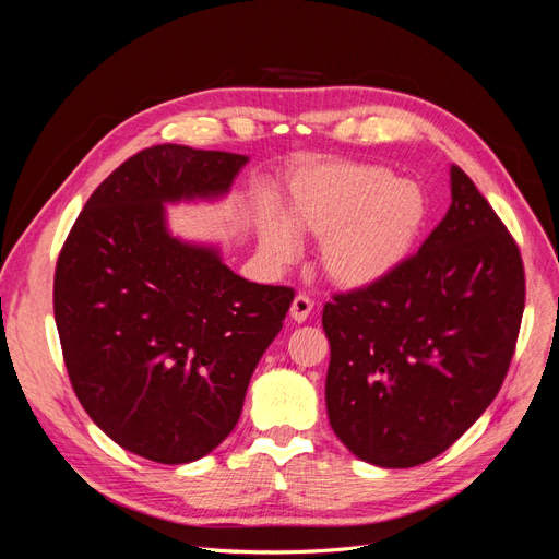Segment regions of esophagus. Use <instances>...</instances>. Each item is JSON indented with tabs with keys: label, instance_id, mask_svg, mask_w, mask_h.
Wrapping results in <instances>:
<instances>
[{
	"label": "esophagus",
	"instance_id": "esophagus-1",
	"mask_svg": "<svg viewBox=\"0 0 559 559\" xmlns=\"http://www.w3.org/2000/svg\"><path fill=\"white\" fill-rule=\"evenodd\" d=\"M312 306H314V302H312L306 294H298V296L294 298V302H292L289 314H292L294 321H298V324H302V321H306V319L310 317Z\"/></svg>",
	"mask_w": 559,
	"mask_h": 559
}]
</instances>
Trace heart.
Here are the masks:
<instances>
[{"label": "heart", "instance_id": "1", "mask_svg": "<svg viewBox=\"0 0 559 559\" xmlns=\"http://www.w3.org/2000/svg\"><path fill=\"white\" fill-rule=\"evenodd\" d=\"M431 214L417 181L389 167L326 160L300 167L289 179L284 216L267 212L259 245L267 263L289 265L300 251L298 235L319 242V263L341 289H368L392 277L411 259Z\"/></svg>", "mask_w": 559, "mask_h": 559}]
</instances>
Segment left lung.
<instances>
[{"instance_id": "1", "label": "left lung", "mask_w": 559, "mask_h": 559, "mask_svg": "<svg viewBox=\"0 0 559 559\" xmlns=\"http://www.w3.org/2000/svg\"><path fill=\"white\" fill-rule=\"evenodd\" d=\"M452 205L392 277L335 294L329 421L359 460L411 468L445 452L509 373L524 310L520 249L462 167Z\"/></svg>"}]
</instances>
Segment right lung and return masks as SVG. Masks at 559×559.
Returning <instances> with one entry per match:
<instances>
[{
	"label": "right lung",
	"mask_w": 559,
	"mask_h": 559,
	"mask_svg": "<svg viewBox=\"0 0 559 559\" xmlns=\"http://www.w3.org/2000/svg\"><path fill=\"white\" fill-rule=\"evenodd\" d=\"M247 163L144 148L97 186L58 257L53 310L76 399L144 460L195 462L224 441L294 300L167 228L165 205L224 198Z\"/></svg>",
	"instance_id": "add662e5"
}]
</instances>
